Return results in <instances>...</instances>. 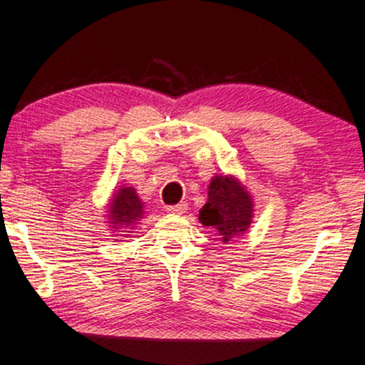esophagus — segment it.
Segmentation results:
<instances>
[{
	"label": "esophagus",
	"mask_w": 365,
	"mask_h": 365,
	"mask_svg": "<svg viewBox=\"0 0 365 365\" xmlns=\"http://www.w3.org/2000/svg\"><path fill=\"white\" fill-rule=\"evenodd\" d=\"M186 210H187V204H178V205H171L166 208V212L171 215H182V213H186Z\"/></svg>",
	"instance_id": "obj_1"
}]
</instances>
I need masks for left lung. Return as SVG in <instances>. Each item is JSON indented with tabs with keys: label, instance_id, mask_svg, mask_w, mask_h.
Masks as SVG:
<instances>
[{
	"label": "left lung",
	"instance_id": "1",
	"mask_svg": "<svg viewBox=\"0 0 365 365\" xmlns=\"http://www.w3.org/2000/svg\"><path fill=\"white\" fill-rule=\"evenodd\" d=\"M254 218V200L246 186L232 175H217L208 184V200L199 222L212 226L226 244L247 232Z\"/></svg>",
	"mask_w": 365,
	"mask_h": 365
}]
</instances>
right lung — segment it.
Here are the masks:
<instances>
[{
    "label": "right lung",
    "mask_w": 365,
    "mask_h": 365,
    "mask_svg": "<svg viewBox=\"0 0 365 365\" xmlns=\"http://www.w3.org/2000/svg\"><path fill=\"white\" fill-rule=\"evenodd\" d=\"M106 218H108L111 231L124 232L121 236H129V232L139 225L143 218V202L133 186H121L110 197L106 205Z\"/></svg>",
    "instance_id": "right-lung-1"
}]
</instances>
